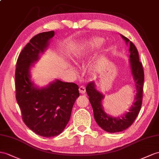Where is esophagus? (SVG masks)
Here are the masks:
<instances>
[{
	"label": "esophagus",
	"mask_w": 159,
	"mask_h": 159,
	"mask_svg": "<svg viewBox=\"0 0 159 159\" xmlns=\"http://www.w3.org/2000/svg\"><path fill=\"white\" fill-rule=\"evenodd\" d=\"M79 92L81 93V94H84V93L86 92V88L84 86V85H81V86L79 87Z\"/></svg>",
	"instance_id": "1"
}]
</instances>
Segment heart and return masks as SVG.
Wrapping results in <instances>:
<instances>
[{
	"instance_id": "b5f03b06",
	"label": "heart",
	"mask_w": 159,
	"mask_h": 159,
	"mask_svg": "<svg viewBox=\"0 0 159 159\" xmlns=\"http://www.w3.org/2000/svg\"><path fill=\"white\" fill-rule=\"evenodd\" d=\"M103 39L99 38H95L88 41L83 48L80 49L79 51L77 52L75 55L76 58L78 60L84 58V57L87 56L89 52L99 47L103 43Z\"/></svg>"
}]
</instances>
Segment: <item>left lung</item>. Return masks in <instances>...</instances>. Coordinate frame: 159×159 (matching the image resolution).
Masks as SVG:
<instances>
[{"label":"left lung","instance_id":"8db88e82","mask_svg":"<svg viewBox=\"0 0 159 159\" xmlns=\"http://www.w3.org/2000/svg\"><path fill=\"white\" fill-rule=\"evenodd\" d=\"M121 37L125 39L126 43H129V62L137 91L136 96L135 97L136 101L133 106L130 108L129 111L125 114L124 116L118 118L107 116L104 112L101 105V101L103 99V95L97 91L94 82L88 83L86 87L87 93L92 105L96 122L105 131L109 133L124 131L132 125L140 112L143 98L144 74L142 64L139 60L138 50L135 45L132 42H129V39L123 35H121Z\"/></svg>","mask_w":159,"mask_h":159}]
</instances>
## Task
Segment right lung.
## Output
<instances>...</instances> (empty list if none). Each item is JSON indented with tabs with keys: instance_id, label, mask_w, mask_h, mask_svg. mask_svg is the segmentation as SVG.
<instances>
[{
	"instance_id": "right-lung-1",
	"label": "right lung",
	"mask_w": 159,
	"mask_h": 159,
	"mask_svg": "<svg viewBox=\"0 0 159 159\" xmlns=\"http://www.w3.org/2000/svg\"><path fill=\"white\" fill-rule=\"evenodd\" d=\"M54 35L51 31L32 38L19 54L15 70L16 99L23 121L35 134L46 138L63 131L80 95L79 86L73 83L57 80L47 87L38 89L31 82V64L38 59L39 54L44 51Z\"/></svg>"
}]
</instances>
